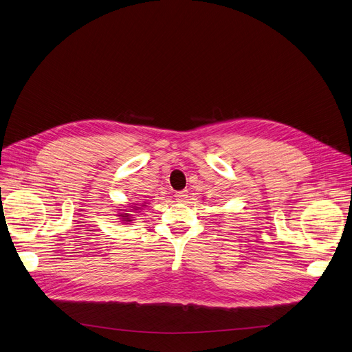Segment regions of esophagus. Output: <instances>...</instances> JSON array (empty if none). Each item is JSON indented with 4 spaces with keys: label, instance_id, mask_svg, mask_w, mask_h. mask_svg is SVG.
Listing matches in <instances>:
<instances>
[{
    "label": "esophagus",
    "instance_id": "esophagus-1",
    "mask_svg": "<svg viewBox=\"0 0 352 352\" xmlns=\"http://www.w3.org/2000/svg\"><path fill=\"white\" fill-rule=\"evenodd\" d=\"M175 199L177 201H179V202H182V201H185L186 199V197H188V190L186 189H184V190H178V192H175Z\"/></svg>",
    "mask_w": 352,
    "mask_h": 352
}]
</instances>
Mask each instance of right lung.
<instances>
[{
  "instance_id": "1",
  "label": "right lung",
  "mask_w": 352,
  "mask_h": 352,
  "mask_svg": "<svg viewBox=\"0 0 352 352\" xmlns=\"http://www.w3.org/2000/svg\"><path fill=\"white\" fill-rule=\"evenodd\" d=\"M135 212V210H133ZM119 216H122L123 221H131V214L129 213H120Z\"/></svg>"
}]
</instances>
